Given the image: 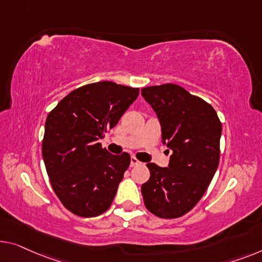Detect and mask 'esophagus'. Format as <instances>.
<instances>
[{"mask_svg": "<svg viewBox=\"0 0 262 262\" xmlns=\"http://www.w3.org/2000/svg\"><path fill=\"white\" fill-rule=\"evenodd\" d=\"M138 165H140L139 160L136 159L135 156H132V158H130V167H135V166H138Z\"/></svg>", "mask_w": 262, "mask_h": 262, "instance_id": "esophagus-1", "label": "esophagus"}]
</instances>
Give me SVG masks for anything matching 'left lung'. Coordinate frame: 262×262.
Instances as JSON below:
<instances>
[{
  "label": "left lung",
  "mask_w": 262,
  "mask_h": 262,
  "mask_svg": "<svg viewBox=\"0 0 262 262\" xmlns=\"http://www.w3.org/2000/svg\"><path fill=\"white\" fill-rule=\"evenodd\" d=\"M141 94L160 120L162 142L173 150L168 167L147 163L144 206L159 217H180L200 201L215 174L221 121L208 102L179 84L149 85Z\"/></svg>",
  "instance_id": "8db88e82"
}]
</instances>
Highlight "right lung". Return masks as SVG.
<instances>
[{
  "mask_svg": "<svg viewBox=\"0 0 262 262\" xmlns=\"http://www.w3.org/2000/svg\"><path fill=\"white\" fill-rule=\"evenodd\" d=\"M139 95V88L101 81L70 92L49 112L42 141L50 185L66 208L93 217L111 207L130 163L113 155L99 139L116 126Z\"/></svg>",
  "mask_w": 262,
  "mask_h": 262,
  "instance_id": "obj_1",
  "label": "right lung"
}]
</instances>
